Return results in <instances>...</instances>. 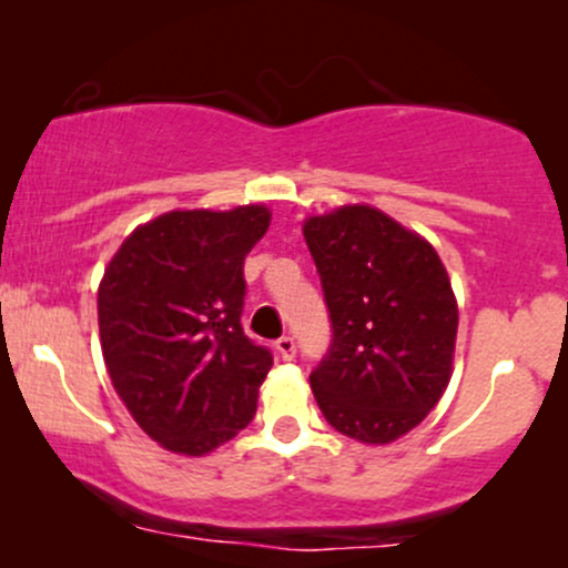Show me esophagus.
I'll return each instance as SVG.
<instances>
[{"label":"esophagus","instance_id":"esophagus-1","mask_svg":"<svg viewBox=\"0 0 568 568\" xmlns=\"http://www.w3.org/2000/svg\"><path fill=\"white\" fill-rule=\"evenodd\" d=\"M275 352L283 361H293V357H296V342H293L291 336H280L275 342Z\"/></svg>","mask_w":568,"mask_h":568}]
</instances>
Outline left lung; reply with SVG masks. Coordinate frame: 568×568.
<instances>
[{
    "mask_svg": "<svg viewBox=\"0 0 568 568\" xmlns=\"http://www.w3.org/2000/svg\"><path fill=\"white\" fill-rule=\"evenodd\" d=\"M331 317L310 374L325 422L393 443L438 406L452 379L459 310L446 266L419 234L368 205L304 221Z\"/></svg>",
    "mask_w": 568,
    "mask_h": 568,
    "instance_id": "left-lung-1",
    "label": "left lung"
}]
</instances>
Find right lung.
I'll list each match as a JSON object with an SVG mask.
<instances>
[{
    "label": "right lung",
    "instance_id": "obj_1",
    "mask_svg": "<svg viewBox=\"0 0 568 568\" xmlns=\"http://www.w3.org/2000/svg\"><path fill=\"white\" fill-rule=\"evenodd\" d=\"M270 211H173L135 230L103 272L98 328L116 395L149 438L202 456L256 414L272 352L245 336L243 262Z\"/></svg>",
    "mask_w": 568,
    "mask_h": 568
}]
</instances>
